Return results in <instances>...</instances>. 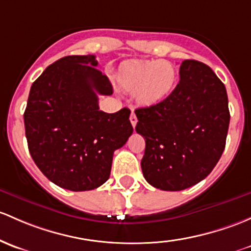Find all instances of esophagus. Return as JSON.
<instances>
[{
  "label": "esophagus",
  "instance_id": "obj_1",
  "mask_svg": "<svg viewBox=\"0 0 251 251\" xmlns=\"http://www.w3.org/2000/svg\"><path fill=\"white\" fill-rule=\"evenodd\" d=\"M130 121H131V124H132V126H133V128L136 127V125H137V117H136V114H134V113L132 112L131 113V117H130Z\"/></svg>",
  "mask_w": 251,
  "mask_h": 251
}]
</instances>
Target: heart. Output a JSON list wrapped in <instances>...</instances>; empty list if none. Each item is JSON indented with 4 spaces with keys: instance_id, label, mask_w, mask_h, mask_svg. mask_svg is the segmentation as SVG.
Wrapping results in <instances>:
<instances>
[{
    "instance_id": "obj_1",
    "label": "heart",
    "mask_w": 251,
    "mask_h": 251,
    "mask_svg": "<svg viewBox=\"0 0 251 251\" xmlns=\"http://www.w3.org/2000/svg\"><path fill=\"white\" fill-rule=\"evenodd\" d=\"M118 84L126 91H132L139 105L159 104L173 90L176 71L166 60H130L121 63L117 75Z\"/></svg>"
}]
</instances>
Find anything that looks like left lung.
I'll return each mask as SVG.
<instances>
[{
    "instance_id": "8db88e82",
    "label": "left lung",
    "mask_w": 251,
    "mask_h": 251,
    "mask_svg": "<svg viewBox=\"0 0 251 251\" xmlns=\"http://www.w3.org/2000/svg\"><path fill=\"white\" fill-rule=\"evenodd\" d=\"M179 75L166 100L134 110L136 131L146 139L143 176L165 191L188 189L212 172L230 124L226 88L209 66L185 60Z\"/></svg>"
}]
</instances>
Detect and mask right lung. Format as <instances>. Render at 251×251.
I'll list each match as a JSON object with an SVG mask.
<instances>
[{"label": "right lung", "mask_w": 251, "mask_h": 251, "mask_svg": "<svg viewBox=\"0 0 251 251\" xmlns=\"http://www.w3.org/2000/svg\"><path fill=\"white\" fill-rule=\"evenodd\" d=\"M95 55H71L33 81L24 113L28 151L41 172L71 191L108 180L113 154L133 132L130 109L100 110L97 95H112Z\"/></svg>", "instance_id": "obj_1"}]
</instances>
